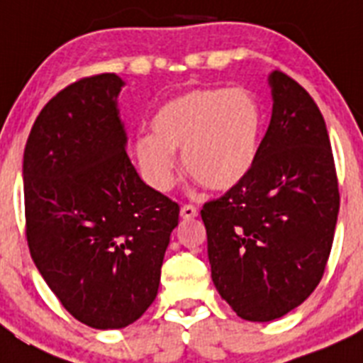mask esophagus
Here are the masks:
<instances>
[{
  "mask_svg": "<svg viewBox=\"0 0 363 363\" xmlns=\"http://www.w3.org/2000/svg\"><path fill=\"white\" fill-rule=\"evenodd\" d=\"M179 214H182V218H196L198 216V209L194 207V205L185 203L184 207H182V211H179Z\"/></svg>",
  "mask_w": 363,
  "mask_h": 363,
  "instance_id": "esophagus-1",
  "label": "esophagus"
}]
</instances>
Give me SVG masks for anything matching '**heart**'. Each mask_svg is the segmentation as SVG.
<instances>
[{
  "label": "heart",
  "instance_id": "obj_1",
  "mask_svg": "<svg viewBox=\"0 0 363 363\" xmlns=\"http://www.w3.org/2000/svg\"><path fill=\"white\" fill-rule=\"evenodd\" d=\"M264 112L243 89H201L163 105L152 134L136 140V160L147 184L169 191L176 182L174 150H184L192 178L213 191L234 187L251 171Z\"/></svg>",
  "mask_w": 363,
  "mask_h": 363
}]
</instances>
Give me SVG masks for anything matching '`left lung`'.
Instances as JSON below:
<instances>
[{
  "label": "left lung",
  "mask_w": 363,
  "mask_h": 363,
  "mask_svg": "<svg viewBox=\"0 0 363 363\" xmlns=\"http://www.w3.org/2000/svg\"><path fill=\"white\" fill-rule=\"evenodd\" d=\"M269 83L271 123L251 171L201 209L214 285L249 322L280 318L316 289L340 209L318 105L281 70Z\"/></svg>",
  "instance_id": "8db88e82"
}]
</instances>
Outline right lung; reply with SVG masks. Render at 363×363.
Returning a JSON list of instances; mask_svg holds the SVG:
<instances>
[{
  "label": "right lung",
  "mask_w": 363,
  "mask_h": 363,
  "mask_svg": "<svg viewBox=\"0 0 363 363\" xmlns=\"http://www.w3.org/2000/svg\"><path fill=\"white\" fill-rule=\"evenodd\" d=\"M121 86L111 72L70 83L41 108L23 154L32 259L62 306L94 329H121L149 309L179 216L127 156Z\"/></svg>",
  "instance_id": "add662e5"
}]
</instances>
